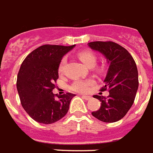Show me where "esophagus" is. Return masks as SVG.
<instances>
[{"instance_id": "obj_1", "label": "esophagus", "mask_w": 153, "mask_h": 153, "mask_svg": "<svg viewBox=\"0 0 153 153\" xmlns=\"http://www.w3.org/2000/svg\"><path fill=\"white\" fill-rule=\"evenodd\" d=\"M82 98L85 99V100H89L90 99H91V97L89 96V95H82Z\"/></svg>"}]
</instances>
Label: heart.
I'll return each instance as SVG.
<instances>
[{
  "label": "heart",
  "mask_w": 153,
  "mask_h": 153,
  "mask_svg": "<svg viewBox=\"0 0 153 153\" xmlns=\"http://www.w3.org/2000/svg\"><path fill=\"white\" fill-rule=\"evenodd\" d=\"M78 58L84 63L85 66L88 68H91L95 65L97 61L96 55L90 51H83L79 52L77 54ZM66 66V59L63 58V59L60 61L59 67H58V72L59 74H63L65 70ZM94 70L99 73H101L102 72V68L101 67L97 66L94 68ZM94 84V81L92 79H88V80H76L75 81L72 82V84L70 86V89L76 92H85L86 90L90 88Z\"/></svg>",
  "instance_id": "obj_1"
}]
</instances>
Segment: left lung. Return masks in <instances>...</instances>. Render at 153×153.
<instances>
[{"label":"left lung","mask_w":153,"mask_h":153,"mask_svg":"<svg viewBox=\"0 0 153 153\" xmlns=\"http://www.w3.org/2000/svg\"><path fill=\"white\" fill-rule=\"evenodd\" d=\"M88 45L102 53L109 63L105 85L101 89L108 90L109 95L94 96L101 102V106L92 115L103 122L118 121L126 116L135 99L139 87L136 63L127 50L113 41H93Z\"/></svg>","instance_id":"8db88e82"}]
</instances>
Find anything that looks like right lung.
Wrapping results in <instances>:
<instances>
[{
    "instance_id": "1",
    "label": "right lung",
    "mask_w": 153,
    "mask_h": 153,
    "mask_svg": "<svg viewBox=\"0 0 153 153\" xmlns=\"http://www.w3.org/2000/svg\"><path fill=\"white\" fill-rule=\"evenodd\" d=\"M74 46L41 45L31 52L21 64L16 83L21 104L27 113L39 123H54L68 111L75 94L57 95L52 91L59 78L60 61Z\"/></svg>"
}]
</instances>
